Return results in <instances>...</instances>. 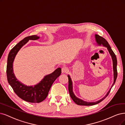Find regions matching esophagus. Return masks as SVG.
<instances>
[{
	"label": "esophagus",
	"mask_w": 125,
	"mask_h": 125,
	"mask_svg": "<svg viewBox=\"0 0 125 125\" xmlns=\"http://www.w3.org/2000/svg\"><path fill=\"white\" fill-rule=\"evenodd\" d=\"M68 71V69L66 67H64L62 68V73H67V72Z\"/></svg>",
	"instance_id": "esophagus-1"
}]
</instances>
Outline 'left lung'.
Masks as SVG:
<instances>
[{"mask_svg": "<svg viewBox=\"0 0 125 125\" xmlns=\"http://www.w3.org/2000/svg\"><path fill=\"white\" fill-rule=\"evenodd\" d=\"M95 40L97 44L98 45L101 46L102 45L104 47H105L107 48V49L108 50V52L110 54L111 56L112 59V62H113V78H114V81H113V83L112 84L111 87L109 91L108 92V93H107L105 95L104 97L103 98H101V99L96 101L95 102H87V101H85L79 98H78L77 97H76L75 95V94L73 93V82L72 81V79L71 78V77L70 75H68V91H69V93H70L71 97L72 99L73 100V101L78 105H95L96 104H98V103H100L101 101H102L103 100H104L107 96L109 95L110 92L111 90L112 87L115 84V81L116 80L117 76V59L115 55V53L113 52V50H112L110 46L109 45V43L108 42L106 41L104 38H103V37H101L98 34H95Z\"/></svg>", "mask_w": 125, "mask_h": 125, "instance_id": "left-lung-1", "label": "left lung"}]
</instances>
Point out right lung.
I'll return each mask as SVG.
<instances>
[{
    "instance_id": "1",
    "label": "right lung",
    "mask_w": 125,
    "mask_h": 125,
    "mask_svg": "<svg viewBox=\"0 0 125 125\" xmlns=\"http://www.w3.org/2000/svg\"><path fill=\"white\" fill-rule=\"evenodd\" d=\"M40 36L36 35L27 36L17 44L8 55L7 76L9 84L16 94L22 100L31 103H39L47 97L50 87L54 81L61 73V68L56 69L53 73L44 76L43 79L34 86H27L17 80L13 72V62L17 52L29 40H37Z\"/></svg>"
}]
</instances>
